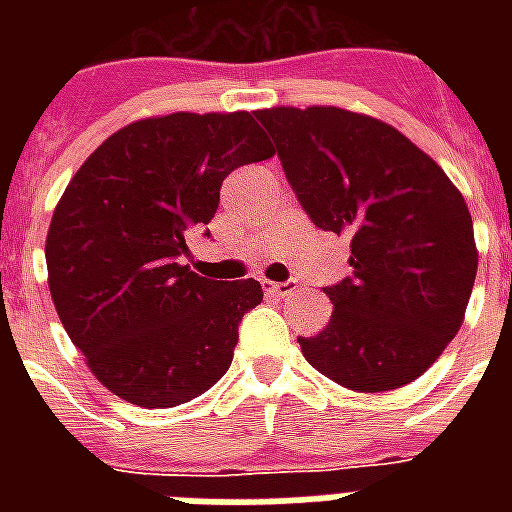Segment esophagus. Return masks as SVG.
<instances>
[{
    "mask_svg": "<svg viewBox=\"0 0 512 512\" xmlns=\"http://www.w3.org/2000/svg\"><path fill=\"white\" fill-rule=\"evenodd\" d=\"M263 289L265 292H271V295H289V292H295L297 289V281H263Z\"/></svg>",
    "mask_w": 512,
    "mask_h": 512,
    "instance_id": "34e87169",
    "label": "esophagus"
}]
</instances>
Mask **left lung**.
Wrapping results in <instances>:
<instances>
[{
  "mask_svg": "<svg viewBox=\"0 0 512 512\" xmlns=\"http://www.w3.org/2000/svg\"><path fill=\"white\" fill-rule=\"evenodd\" d=\"M316 228L350 239L348 279L324 287L327 329L297 337L308 364L358 393L417 380L465 319L478 252L446 172L372 116L332 106L255 111Z\"/></svg>",
  "mask_w": 512,
  "mask_h": 512,
  "instance_id": "1",
  "label": "left lung"
}]
</instances>
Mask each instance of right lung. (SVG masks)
I'll list each match as a JSON object with an SVG mask.
<instances>
[{
  "label": "right lung",
  "mask_w": 512,
  "mask_h": 512,
  "mask_svg": "<svg viewBox=\"0 0 512 512\" xmlns=\"http://www.w3.org/2000/svg\"><path fill=\"white\" fill-rule=\"evenodd\" d=\"M271 156L247 111H180L114 132L68 183L44 247L50 295L114 396L167 409L228 372L263 289L193 273L185 239L215 217L225 177Z\"/></svg>",
  "instance_id": "obj_1"
}]
</instances>
